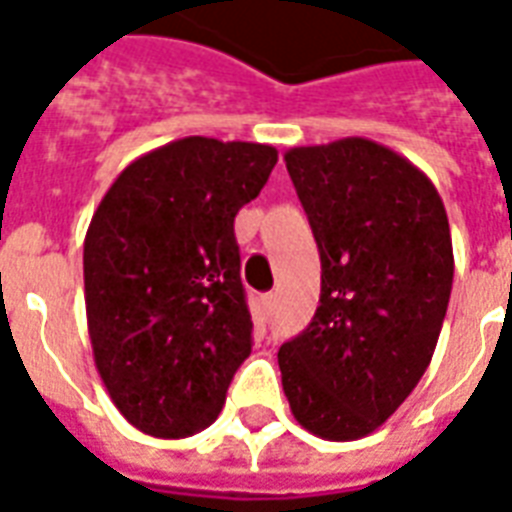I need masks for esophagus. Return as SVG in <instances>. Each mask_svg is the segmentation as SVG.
Listing matches in <instances>:
<instances>
[{"label":"esophagus","mask_w":512,"mask_h":512,"mask_svg":"<svg viewBox=\"0 0 512 512\" xmlns=\"http://www.w3.org/2000/svg\"><path fill=\"white\" fill-rule=\"evenodd\" d=\"M274 310H277V293H268V296H263V299H260V315H263V318H268V315H271Z\"/></svg>","instance_id":"obj_1"}]
</instances>
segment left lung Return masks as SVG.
Instances as JSON below:
<instances>
[{
	"label": "left lung",
	"instance_id": "obj_1",
	"mask_svg": "<svg viewBox=\"0 0 512 512\" xmlns=\"http://www.w3.org/2000/svg\"><path fill=\"white\" fill-rule=\"evenodd\" d=\"M285 164L321 252V307L279 348L282 389L301 428L356 441L428 370L455 271L450 222L422 169L362 136L290 147Z\"/></svg>",
	"mask_w": 512,
	"mask_h": 512
}]
</instances>
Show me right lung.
Wrapping results in <instances>:
<instances>
[{"label": "right lung", "mask_w": 512, "mask_h": 512, "mask_svg": "<svg viewBox=\"0 0 512 512\" xmlns=\"http://www.w3.org/2000/svg\"><path fill=\"white\" fill-rule=\"evenodd\" d=\"M274 164L271 145L186 136L131 161L93 213L84 304L95 367L142 433L208 428L252 354L233 224Z\"/></svg>", "instance_id": "obj_1"}]
</instances>
